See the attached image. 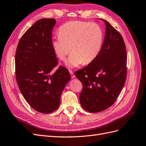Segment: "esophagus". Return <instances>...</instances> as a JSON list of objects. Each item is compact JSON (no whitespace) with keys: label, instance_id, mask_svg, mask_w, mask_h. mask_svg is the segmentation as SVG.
Returning <instances> with one entry per match:
<instances>
[{"label":"esophagus","instance_id":"1","mask_svg":"<svg viewBox=\"0 0 146 146\" xmlns=\"http://www.w3.org/2000/svg\"><path fill=\"white\" fill-rule=\"evenodd\" d=\"M70 75H71V77H72V78H75V75L74 74V73H73V72H72V70H70Z\"/></svg>","mask_w":146,"mask_h":146}]
</instances>
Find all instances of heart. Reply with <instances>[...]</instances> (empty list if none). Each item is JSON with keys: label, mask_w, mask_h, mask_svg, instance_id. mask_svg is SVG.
Returning a JSON list of instances; mask_svg holds the SVG:
<instances>
[{"label": "heart", "mask_w": 146, "mask_h": 146, "mask_svg": "<svg viewBox=\"0 0 146 146\" xmlns=\"http://www.w3.org/2000/svg\"><path fill=\"white\" fill-rule=\"evenodd\" d=\"M58 34L53 38L52 47L61 61H64L72 51L66 62L69 67H78L83 62L88 64L93 62L99 55L104 41L101 27L94 22L68 21L60 26Z\"/></svg>", "instance_id": "b5f03b06"}]
</instances>
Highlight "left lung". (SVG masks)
<instances>
[{
	"label": "left lung",
	"instance_id": "8db88e82",
	"mask_svg": "<svg viewBox=\"0 0 146 146\" xmlns=\"http://www.w3.org/2000/svg\"><path fill=\"white\" fill-rule=\"evenodd\" d=\"M104 41L94 60L75 72L82 84L80 103L90 112L104 111L113 105L119 96L127 76V52L120 32L104 19Z\"/></svg>",
	"mask_w": 146,
	"mask_h": 146
}]
</instances>
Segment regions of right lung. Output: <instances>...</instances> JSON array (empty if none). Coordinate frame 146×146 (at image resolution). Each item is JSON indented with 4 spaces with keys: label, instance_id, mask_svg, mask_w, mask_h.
<instances>
[{
    "label": "right lung",
    "instance_id": "right-lung-1",
    "mask_svg": "<svg viewBox=\"0 0 146 146\" xmlns=\"http://www.w3.org/2000/svg\"><path fill=\"white\" fill-rule=\"evenodd\" d=\"M55 19L36 21L21 37L16 49L15 76L24 98L35 111L48 114L56 110L62 91L70 79L68 70L58 66L52 47Z\"/></svg>",
    "mask_w": 146,
    "mask_h": 146
}]
</instances>
